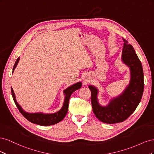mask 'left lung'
<instances>
[{
  "mask_svg": "<svg viewBox=\"0 0 154 154\" xmlns=\"http://www.w3.org/2000/svg\"><path fill=\"white\" fill-rule=\"evenodd\" d=\"M123 40L122 61L130 70V82L120 94L110 98L106 105L99 103V91L94 85H89L91 91L92 110L96 118L101 122L114 124L123 122L136 110L140 103L144 91V75L142 64L134 48Z\"/></svg>",
  "mask_w": 154,
  "mask_h": 154,
  "instance_id": "obj_1",
  "label": "left lung"
}]
</instances>
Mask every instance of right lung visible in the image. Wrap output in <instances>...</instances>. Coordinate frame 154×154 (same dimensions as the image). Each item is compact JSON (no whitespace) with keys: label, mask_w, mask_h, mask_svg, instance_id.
<instances>
[{"label":"right lung","mask_w":154,"mask_h":154,"mask_svg":"<svg viewBox=\"0 0 154 154\" xmlns=\"http://www.w3.org/2000/svg\"><path fill=\"white\" fill-rule=\"evenodd\" d=\"M19 60L20 57H18L16 60L15 63L13 66V72L17 67ZM82 85V82H79L74 83L72 85H70L67 88H66V89L63 90V93L65 94V98L63 106L58 111L54 113H44L42 112H27L23 109L22 107L18 103V102L16 100L15 92H14L12 87H11V91L13 100L15 101V103L17 106L18 109L19 110L20 113L24 116L27 120L29 121L30 122L36 125H39L42 126H49L59 123L65 118V116H66L68 111L69 101L70 97H71V94L74 91L79 89V88H80Z\"/></svg>","instance_id":"obj_1"}]
</instances>
